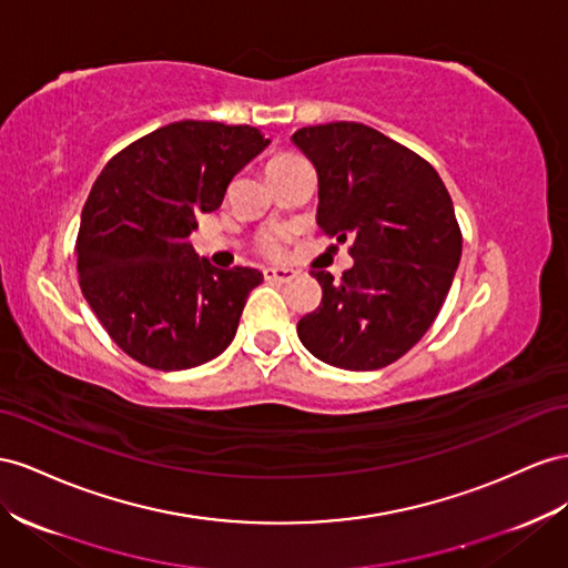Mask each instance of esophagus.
<instances>
[{"instance_id": "1", "label": "esophagus", "mask_w": 568, "mask_h": 568, "mask_svg": "<svg viewBox=\"0 0 568 568\" xmlns=\"http://www.w3.org/2000/svg\"><path fill=\"white\" fill-rule=\"evenodd\" d=\"M294 277H296V272L294 270H286V267H267L265 270V280H272V282L288 284Z\"/></svg>"}]
</instances>
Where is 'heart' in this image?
Masks as SVG:
<instances>
[{
	"label": "heart",
	"mask_w": 568,
	"mask_h": 568,
	"mask_svg": "<svg viewBox=\"0 0 568 568\" xmlns=\"http://www.w3.org/2000/svg\"><path fill=\"white\" fill-rule=\"evenodd\" d=\"M298 164H303L301 158L288 155V152H284V155H274V158L267 162V174H270V176H272V174H282V172L294 170V166H298ZM265 248H267L270 253H277V251H280V243H277V241H265Z\"/></svg>",
	"instance_id": "heart-1"
}]
</instances>
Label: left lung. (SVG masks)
I'll use <instances>...</instances> for the list:
<instances>
[{"instance_id":"obj_1","label":"left lung","mask_w":568,"mask_h":568,"mask_svg":"<svg viewBox=\"0 0 568 568\" xmlns=\"http://www.w3.org/2000/svg\"><path fill=\"white\" fill-rule=\"evenodd\" d=\"M291 141L317 172V226L344 243L342 280L322 286L317 311L298 320V339L322 363L377 371L430 329L462 260V229L430 162L356 121L298 129Z\"/></svg>"}]
</instances>
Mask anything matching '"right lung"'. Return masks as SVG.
Instances as JSON below:
<instances>
[{
  "label": "right lung",
  "mask_w": 568,
  "mask_h": 568,
  "mask_svg": "<svg viewBox=\"0 0 568 568\" xmlns=\"http://www.w3.org/2000/svg\"><path fill=\"white\" fill-rule=\"evenodd\" d=\"M253 126L174 121L104 164L81 214L79 284L114 344L155 371H189L232 344L243 305L263 282L220 270L191 246L197 214L267 148Z\"/></svg>",
  "instance_id": "obj_1"
}]
</instances>
